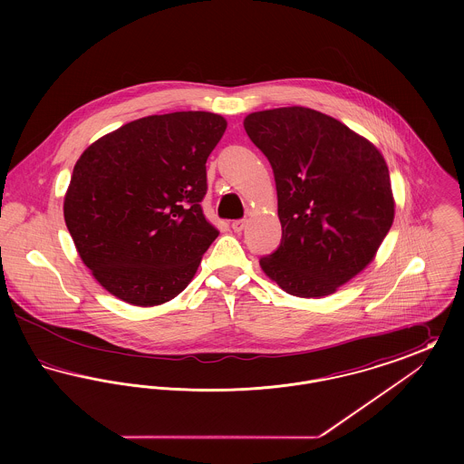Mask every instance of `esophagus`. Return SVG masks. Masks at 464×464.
I'll return each instance as SVG.
<instances>
[{
  "instance_id": "34e87169",
  "label": "esophagus",
  "mask_w": 464,
  "mask_h": 464,
  "mask_svg": "<svg viewBox=\"0 0 464 464\" xmlns=\"http://www.w3.org/2000/svg\"><path fill=\"white\" fill-rule=\"evenodd\" d=\"M245 224H246L245 219H238V221H233L231 227H233V231H235V233H242Z\"/></svg>"
}]
</instances>
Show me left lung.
Returning <instances> with one entry per match:
<instances>
[{
  "mask_svg": "<svg viewBox=\"0 0 464 464\" xmlns=\"http://www.w3.org/2000/svg\"><path fill=\"white\" fill-rule=\"evenodd\" d=\"M269 160L282 243L259 265L290 295L325 297L374 261L395 219L384 156L339 120L303 106L250 112Z\"/></svg>",
  "mask_w": 464,
  "mask_h": 464,
  "instance_id": "left-lung-1",
  "label": "left lung"
}]
</instances>
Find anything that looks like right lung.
Returning <instances> with one entry per match:
<instances>
[{
    "mask_svg": "<svg viewBox=\"0 0 464 464\" xmlns=\"http://www.w3.org/2000/svg\"><path fill=\"white\" fill-rule=\"evenodd\" d=\"M227 121L207 111L139 118L74 165L64 221L93 278L133 306H158L193 280L219 231L205 219L207 158Z\"/></svg>",
    "mask_w": 464,
    "mask_h": 464,
    "instance_id": "add662e5",
    "label": "right lung"
}]
</instances>
